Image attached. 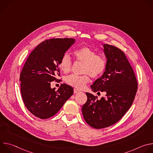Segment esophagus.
Here are the masks:
<instances>
[{
  "instance_id": "1",
  "label": "esophagus",
  "mask_w": 153,
  "mask_h": 153,
  "mask_svg": "<svg viewBox=\"0 0 153 153\" xmlns=\"http://www.w3.org/2000/svg\"><path fill=\"white\" fill-rule=\"evenodd\" d=\"M79 92H80V91H79V90H77V89H76V88L74 89V93H79Z\"/></svg>"
}]
</instances>
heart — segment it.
<instances>
[{"mask_svg": "<svg viewBox=\"0 0 153 153\" xmlns=\"http://www.w3.org/2000/svg\"><path fill=\"white\" fill-rule=\"evenodd\" d=\"M76 60L84 64L82 76L70 75L65 78L66 83L77 89L84 88L90 81L89 75L93 78H98L104 72L106 68V60L102 56L97 54L93 49L88 47H80L73 52ZM60 68L64 73L72 70L73 62L68 54H64L60 61Z\"/></svg>", "mask_w": 153, "mask_h": 153, "instance_id": "obj_1", "label": "heart"}]
</instances>
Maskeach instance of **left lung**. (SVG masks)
<instances>
[{"instance_id": "left-lung-1", "label": "left lung", "mask_w": 153, "mask_h": 153, "mask_svg": "<svg viewBox=\"0 0 153 153\" xmlns=\"http://www.w3.org/2000/svg\"><path fill=\"white\" fill-rule=\"evenodd\" d=\"M103 47L107 59L105 71L91 88L105 96L98 100L97 96L86 93L87 101L82 108L85 120L96 129L108 127L122 119L133 103L138 85L125 53L113 45Z\"/></svg>"}]
</instances>
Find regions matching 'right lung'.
Returning <instances> with one entry per match:
<instances>
[{
    "label": "right lung",
    "mask_w": 153,
    "mask_h": 153,
    "mask_svg": "<svg viewBox=\"0 0 153 153\" xmlns=\"http://www.w3.org/2000/svg\"><path fill=\"white\" fill-rule=\"evenodd\" d=\"M74 39H51L40 43L30 53L20 74V91L28 111L41 119L55 115L73 94V88L62 84L56 91L53 81L60 82L59 65L62 56Z\"/></svg>",
    "instance_id": "obj_1"
}]
</instances>
